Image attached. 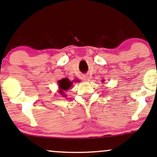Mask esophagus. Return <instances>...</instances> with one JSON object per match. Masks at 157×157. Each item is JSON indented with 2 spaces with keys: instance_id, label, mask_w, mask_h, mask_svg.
I'll use <instances>...</instances> for the list:
<instances>
[{
  "instance_id": "1",
  "label": "esophagus",
  "mask_w": 157,
  "mask_h": 157,
  "mask_svg": "<svg viewBox=\"0 0 157 157\" xmlns=\"http://www.w3.org/2000/svg\"><path fill=\"white\" fill-rule=\"evenodd\" d=\"M83 80H84V81H89V80H90V78H89L88 76L85 75V76H83Z\"/></svg>"
}]
</instances>
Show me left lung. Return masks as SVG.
<instances>
[{
    "mask_svg": "<svg viewBox=\"0 0 157 157\" xmlns=\"http://www.w3.org/2000/svg\"><path fill=\"white\" fill-rule=\"evenodd\" d=\"M102 81H103V82H104V80H102Z\"/></svg>",
    "mask_w": 157,
    "mask_h": 157,
    "instance_id": "8db88e82",
    "label": "left lung"
}]
</instances>
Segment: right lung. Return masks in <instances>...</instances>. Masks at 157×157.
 I'll use <instances>...</instances> for the list:
<instances>
[{"mask_svg": "<svg viewBox=\"0 0 157 157\" xmlns=\"http://www.w3.org/2000/svg\"><path fill=\"white\" fill-rule=\"evenodd\" d=\"M72 83H73V82L70 81L69 79L67 78H63L62 79V80H59V93L65 97V95H64V92H65V91H67V90H69V89L72 86Z\"/></svg>", "mask_w": 157, "mask_h": 157, "instance_id": "add662e5", "label": "right lung"}]
</instances>
